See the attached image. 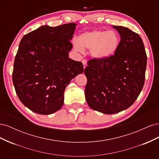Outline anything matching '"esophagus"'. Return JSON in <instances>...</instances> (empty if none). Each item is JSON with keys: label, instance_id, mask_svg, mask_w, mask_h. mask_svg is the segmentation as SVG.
Returning <instances> with one entry per match:
<instances>
[{"label": "esophagus", "instance_id": "obj_1", "mask_svg": "<svg viewBox=\"0 0 159 159\" xmlns=\"http://www.w3.org/2000/svg\"><path fill=\"white\" fill-rule=\"evenodd\" d=\"M82 63H83V64H84V68L85 69V67L87 66V61H86V60H85V59H84V60H82Z\"/></svg>", "mask_w": 159, "mask_h": 159}]
</instances>
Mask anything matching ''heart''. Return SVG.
I'll list each match as a JSON object with an SVG mask.
<instances>
[{
	"instance_id": "heart-1",
	"label": "heart",
	"mask_w": 159,
	"mask_h": 159,
	"mask_svg": "<svg viewBox=\"0 0 159 159\" xmlns=\"http://www.w3.org/2000/svg\"><path fill=\"white\" fill-rule=\"evenodd\" d=\"M121 38L115 30H95L80 34L73 42L74 48L78 52L90 50L91 55L98 60L112 57L119 49Z\"/></svg>"
}]
</instances>
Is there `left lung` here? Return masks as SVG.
<instances>
[{
	"mask_svg": "<svg viewBox=\"0 0 159 159\" xmlns=\"http://www.w3.org/2000/svg\"><path fill=\"white\" fill-rule=\"evenodd\" d=\"M113 27L121 37L118 50L107 60H89L84 70L87 103L105 114L119 113L135 102L145 84L147 61L140 36L125 27Z\"/></svg>",
	"mask_w": 159,
	"mask_h": 159,
	"instance_id": "8db88e82",
	"label": "left lung"
}]
</instances>
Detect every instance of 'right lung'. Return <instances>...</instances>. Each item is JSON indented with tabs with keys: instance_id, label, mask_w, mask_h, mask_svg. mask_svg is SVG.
Segmentation results:
<instances>
[{
	"instance_id": "right-lung-1",
	"label": "right lung",
	"mask_w": 159,
	"mask_h": 159,
	"mask_svg": "<svg viewBox=\"0 0 159 159\" xmlns=\"http://www.w3.org/2000/svg\"><path fill=\"white\" fill-rule=\"evenodd\" d=\"M75 26H42L22 38L12 81L20 102L34 112L50 115L60 109L66 86L83 73V64L68 57Z\"/></svg>"
}]
</instances>
